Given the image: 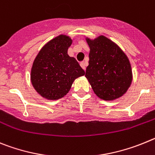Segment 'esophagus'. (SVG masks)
<instances>
[{"mask_svg":"<svg viewBox=\"0 0 155 155\" xmlns=\"http://www.w3.org/2000/svg\"><path fill=\"white\" fill-rule=\"evenodd\" d=\"M80 65H81V67L83 68L84 70H86V62H82L80 63Z\"/></svg>","mask_w":155,"mask_h":155,"instance_id":"esophagus-1","label":"esophagus"}]
</instances>
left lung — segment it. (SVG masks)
Here are the masks:
<instances>
[{"mask_svg":"<svg viewBox=\"0 0 155 155\" xmlns=\"http://www.w3.org/2000/svg\"><path fill=\"white\" fill-rule=\"evenodd\" d=\"M90 47L86 78L101 100L111 101L125 94L133 80L130 62L117 45L104 35L86 37Z\"/></svg>","mask_w":155,"mask_h":155,"instance_id":"left-lung-1","label":"left lung"}]
</instances>
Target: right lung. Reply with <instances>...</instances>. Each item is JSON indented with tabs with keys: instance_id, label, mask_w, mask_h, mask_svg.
I'll return each mask as SVG.
<instances>
[{
	"instance_id": "1",
	"label": "right lung",
	"mask_w": 155,
	"mask_h": 155,
	"mask_svg": "<svg viewBox=\"0 0 155 155\" xmlns=\"http://www.w3.org/2000/svg\"><path fill=\"white\" fill-rule=\"evenodd\" d=\"M72 40L59 35L45 45L33 62L31 83L43 98L55 100L69 93L75 79L85 74L76 58L68 55Z\"/></svg>"
}]
</instances>
